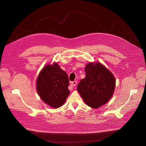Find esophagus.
I'll return each mask as SVG.
<instances>
[{"label":"esophagus","mask_w":146,"mask_h":146,"mask_svg":"<svg viewBox=\"0 0 146 146\" xmlns=\"http://www.w3.org/2000/svg\"><path fill=\"white\" fill-rule=\"evenodd\" d=\"M77 81H72V82H71V86H76V85H77Z\"/></svg>","instance_id":"34e87169"}]
</instances>
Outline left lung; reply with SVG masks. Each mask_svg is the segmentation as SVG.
<instances>
[{
    "label": "left lung",
    "instance_id": "left-lung-1",
    "mask_svg": "<svg viewBox=\"0 0 146 146\" xmlns=\"http://www.w3.org/2000/svg\"><path fill=\"white\" fill-rule=\"evenodd\" d=\"M85 72L86 77L79 82L77 91L88 106L96 109L112 97L115 86V77L99 62L89 63Z\"/></svg>",
    "mask_w": 146,
    "mask_h": 146
}]
</instances>
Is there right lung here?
<instances>
[{
  "mask_svg": "<svg viewBox=\"0 0 146 146\" xmlns=\"http://www.w3.org/2000/svg\"><path fill=\"white\" fill-rule=\"evenodd\" d=\"M67 73L56 63L48 65L41 70L37 80V91L44 102L58 108L65 102L70 91Z\"/></svg>",
  "mask_w": 146,
  "mask_h": 146,
  "instance_id": "right-lung-1",
  "label": "right lung"
}]
</instances>
